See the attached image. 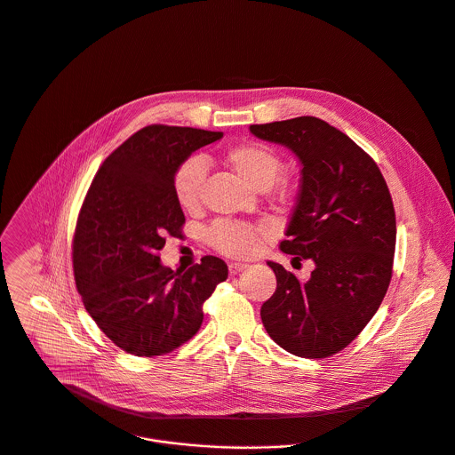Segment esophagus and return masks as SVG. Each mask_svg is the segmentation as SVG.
<instances>
[{
    "mask_svg": "<svg viewBox=\"0 0 455 455\" xmlns=\"http://www.w3.org/2000/svg\"><path fill=\"white\" fill-rule=\"evenodd\" d=\"M228 267H229V274H231V275H235V274H238V272H242V270L247 268L245 263H229Z\"/></svg>",
    "mask_w": 455,
    "mask_h": 455,
    "instance_id": "1",
    "label": "esophagus"
}]
</instances>
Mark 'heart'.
<instances>
[{"instance_id":"1","label":"heart","mask_w":455,"mask_h":455,"mask_svg":"<svg viewBox=\"0 0 455 455\" xmlns=\"http://www.w3.org/2000/svg\"><path fill=\"white\" fill-rule=\"evenodd\" d=\"M224 162L240 178H243L251 187L258 190H267L274 183L283 165V160L274 148L256 140L242 142L229 148L224 153ZM204 176L206 165L197 156H190L176 167L172 174V194L176 203L185 212H192L199 206ZM288 196V187H281L275 190L277 201H286ZM206 236L208 243L224 256L251 258L258 254L263 243L270 238V231L265 226L222 219L208 229Z\"/></svg>"}]
</instances>
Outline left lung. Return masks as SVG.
<instances>
[{
    "instance_id": "1",
    "label": "left lung",
    "mask_w": 455,
    "mask_h": 455,
    "mask_svg": "<svg viewBox=\"0 0 455 455\" xmlns=\"http://www.w3.org/2000/svg\"><path fill=\"white\" fill-rule=\"evenodd\" d=\"M251 133L290 148L302 164L281 251L315 263L302 281L268 261L277 288L261 306L263 325L290 354L334 355L371 320L393 275L396 222L389 188L373 158L318 117L252 124Z\"/></svg>"
}]
</instances>
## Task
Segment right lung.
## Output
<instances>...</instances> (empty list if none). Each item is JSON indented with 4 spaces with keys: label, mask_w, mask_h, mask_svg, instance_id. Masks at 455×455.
<instances>
[{
    "label": "right lung",
    "mask_w": 455,
    "mask_h": 455,
    "mask_svg": "<svg viewBox=\"0 0 455 455\" xmlns=\"http://www.w3.org/2000/svg\"><path fill=\"white\" fill-rule=\"evenodd\" d=\"M222 135L146 126L103 162L89 187L73 236L75 281L98 327L128 354L155 357L187 343L203 323V304L228 279L220 258L174 272L158 256L185 224L172 194L176 167Z\"/></svg>",
    "instance_id": "right-lung-1"
}]
</instances>
